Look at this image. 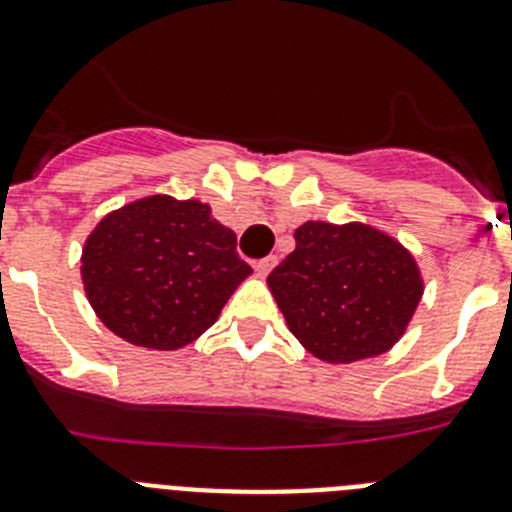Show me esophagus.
<instances>
[{"label":"esophagus","instance_id":"34e87169","mask_svg":"<svg viewBox=\"0 0 512 512\" xmlns=\"http://www.w3.org/2000/svg\"><path fill=\"white\" fill-rule=\"evenodd\" d=\"M274 266H277V256H266V259L256 261V264H253V269L259 271L261 277H266V274H269V271L274 269Z\"/></svg>","mask_w":512,"mask_h":512}]
</instances>
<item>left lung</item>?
<instances>
[{
	"instance_id": "8db88e82",
	"label": "left lung",
	"mask_w": 512,
	"mask_h": 512,
	"mask_svg": "<svg viewBox=\"0 0 512 512\" xmlns=\"http://www.w3.org/2000/svg\"><path fill=\"white\" fill-rule=\"evenodd\" d=\"M295 241L266 279L292 336L328 364L390 351L423 297L413 253L364 223L307 220Z\"/></svg>"
}]
</instances>
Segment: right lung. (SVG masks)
I'll list each match as a JSON object with an SVG mask.
<instances>
[{
  "label": "right lung",
  "instance_id": "1",
  "mask_svg": "<svg viewBox=\"0 0 512 512\" xmlns=\"http://www.w3.org/2000/svg\"><path fill=\"white\" fill-rule=\"evenodd\" d=\"M251 266L200 200L151 194L104 215L81 251L89 305L115 336L176 351L210 328Z\"/></svg>",
  "mask_w": 512,
  "mask_h": 512
}]
</instances>
